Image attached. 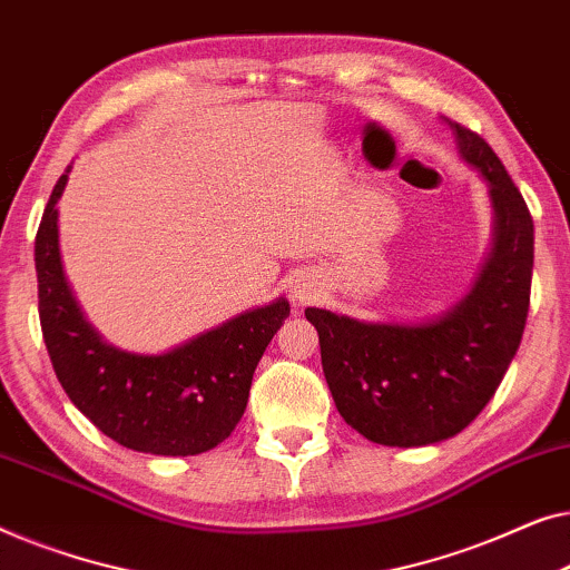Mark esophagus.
Returning a JSON list of instances; mask_svg holds the SVG:
<instances>
[{"label":"esophagus","mask_w":570,"mask_h":570,"mask_svg":"<svg viewBox=\"0 0 570 570\" xmlns=\"http://www.w3.org/2000/svg\"><path fill=\"white\" fill-rule=\"evenodd\" d=\"M294 299H299V302L312 299V288H307V286H294Z\"/></svg>","instance_id":"esophagus-1"}]
</instances>
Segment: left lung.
<instances>
[{"mask_svg":"<svg viewBox=\"0 0 570 570\" xmlns=\"http://www.w3.org/2000/svg\"><path fill=\"white\" fill-rule=\"evenodd\" d=\"M444 121L493 204V247L470 294L429 323H364L304 309L343 421L384 446L436 444L470 426L499 390L527 325L532 216L485 139Z\"/></svg>","mask_w":570,"mask_h":570,"instance_id":"obj_1","label":"left lung"}]
</instances>
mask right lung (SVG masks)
Returning a JSON list of instances; mask_svg holds the SVG:
<instances>
[{
	"instance_id": "1",
	"label": "right lung",
	"mask_w": 570,
	"mask_h": 570,
	"mask_svg": "<svg viewBox=\"0 0 570 570\" xmlns=\"http://www.w3.org/2000/svg\"><path fill=\"white\" fill-rule=\"evenodd\" d=\"M67 178L69 167L53 186L36 235L38 315L63 392L102 434L134 452H208L243 419L255 366L288 317V302L278 296L247 309L167 354L110 346L87 323L63 276L56 202Z\"/></svg>"
}]
</instances>
